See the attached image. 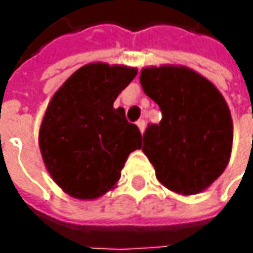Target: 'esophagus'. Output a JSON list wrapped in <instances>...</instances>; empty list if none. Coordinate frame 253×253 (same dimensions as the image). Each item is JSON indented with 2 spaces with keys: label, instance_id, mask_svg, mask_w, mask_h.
Wrapping results in <instances>:
<instances>
[{
  "label": "esophagus",
  "instance_id": "esophagus-1",
  "mask_svg": "<svg viewBox=\"0 0 253 253\" xmlns=\"http://www.w3.org/2000/svg\"><path fill=\"white\" fill-rule=\"evenodd\" d=\"M136 125H138L139 131L143 132L145 131V126H146V122H145V120H139V121L136 122Z\"/></svg>",
  "mask_w": 253,
  "mask_h": 253
}]
</instances>
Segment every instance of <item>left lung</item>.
I'll use <instances>...</instances> for the list:
<instances>
[{
	"mask_svg": "<svg viewBox=\"0 0 253 253\" xmlns=\"http://www.w3.org/2000/svg\"><path fill=\"white\" fill-rule=\"evenodd\" d=\"M162 121L143 132L142 151L163 186L184 196L207 189L225 170L234 126L228 105L207 79L186 67H149L141 73Z\"/></svg>",
	"mask_w": 253,
	"mask_h": 253,
	"instance_id": "obj_1",
	"label": "left lung"
}]
</instances>
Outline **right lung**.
I'll list each match as a JSON object with an SVG mask.
<instances>
[{
  "instance_id": "obj_1",
  "label": "right lung",
  "mask_w": 253,
  "mask_h": 253,
  "mask_svg": "<svg viewBox=\"0 0 253 253\" xmlns=\"http://www.w3.org/2000/svg\"><path fill=\"white\" fill-rule=\"evenodd\" d=\"M136 69L85 64L56 91L39 131V146L53 180L72 197L97 199L114 187L129 153L141 149L139 128L124 108H114L118 94Z\"/></svg>"
}]
</instances>
